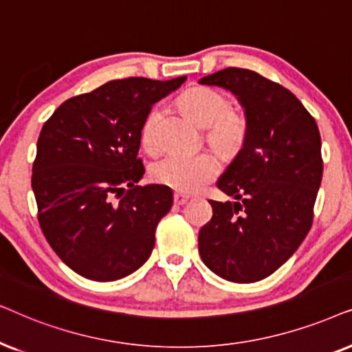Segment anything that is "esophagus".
Instances as JSON below:
<instances>
[{"instance_id":"esophagus-1","label":"esophagus","mask_w":352,"mask_h":352,"mask_svg":"<svg viewBox=\"0 0 352 352\" xmlns=\"http://www.w3.org/2000/svg\"><path fill=\"white\" fill-rule=\"evenodd\" d=\"M188 199H190L188 195H184V193H175V195H173V203H175L177 206H184Z\"/></svg>"}]
</instances>
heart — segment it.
<instances>
[{"label":"heart","instance_id":"1","mask_svg":"<svg viewBox=\"0 0 352 352\" xmlns=\"http://www.w3.org/2000/svg\"><path fill=\"white\" fill-rule=\"evenodd\" d=\"M180 109L201 127H208L209 143L223 153H235L246 138V120L230 109V101L212 88L198 87L179 98ZM161 107L154 106L140 129V142L148 153L157 149L156 125ZM219 170L217 161L208 153H172L154 164L151 177L180 193H195L212 180Z\"/></svg>","mask_w":352,"mask_h":352}]
</instances>
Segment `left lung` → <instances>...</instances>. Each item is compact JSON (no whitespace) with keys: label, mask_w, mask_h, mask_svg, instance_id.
<instances>
[{"label":"left lung","mask_w":352,"mask_h":352,"mask_svg":"<svg viewBox=\"0 0 352 352\" xmlns=\"http://www.w3.org/2000/svg\"><path fill=\"white\" fill-rule=\"evenodd\" d=\"M199 83L232 91L246 117L243 146L217 180L236 201H209L214 214L199 230L201 259L228 282H259L311 230L323 172L320 133L292 91L254 70L227 67Z\"/></svg>","instance_id":"left-lung-1"}]
</instances>
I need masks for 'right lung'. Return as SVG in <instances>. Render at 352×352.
Masks as SVG:
<instances>
[{"instance_id": "add662e5", "label": "right lung", "mask_w": 352, "mask_h": 352, "mask_svg": "<svg viewBox=\"0 0 352 352\" xmlns=\"http://www.w3.org/2000/svg\"><path fill=\"white\" fill-rule=\"evenodd\" d=\"M186 77L112 80L64 101L36 143L32 190L38 222L59 259L82 277L114 282L138 270L172 208L166 185H137L140 129L154 102Z\"/></svg>"}]
</instances>
